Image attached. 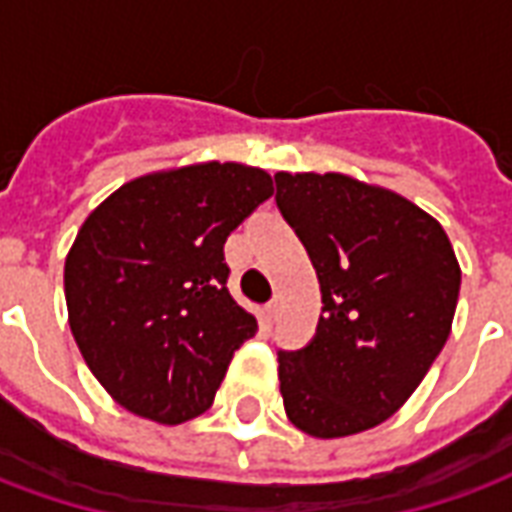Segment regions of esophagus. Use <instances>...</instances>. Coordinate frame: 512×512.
<instances>
[{
	"label": "esophagus",
	"mask_w": 512,
	"mask_h": 512,
	"mask_svg": "<svg viewBox=\"0 0 512 512\" xmlns=\"http://www.w3.org/2000/svg\"><path fill=\"white\" fill-rule=\"evenodd\" d=\"M279 310H282V301H279V299H274V301H271V304H268V307H266V315H268V321H271V323L277 321V318H279Z\"/></svg>",
	"instance_id": "esophagus-1"
}]
</instances>
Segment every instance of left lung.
<instances>
[{
	"label": "left lung",
	"mask_w": 512,
	"mask_h": 512,
	"mask_svg": "<svg viewBox=\"0 0 512 512\" xmlns=\"http://www.w3.org/2000/svg\"><path fill=\"white\" fill-rule=\"evenodd\" d=\"M277 205L321 282L307 348L279 354L285 414L315 439L381 425L447 343L461 290L450 238L397 191L343 172H277Z\"/></svg>",
	"instance_id": "1"
}]
</instances>
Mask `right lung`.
<instances>
[{"mask_svg": "<svg viewBox=\"0 0 512 512\" xmlns=\"http://www.w3.org/2000/svg\"><path fill=\"white\" fill-rule=\"evenodd\" d=\"M271 194L266 169L200 161L128 180L84 219L65 257L68 323L115 403L158 425L211 408L257 332L227 290L224 241Z\"/></svg>", "mask_w": 512, "mask_h": 512, "instance_id": "1", "label": "right lung"}]
</instances>
